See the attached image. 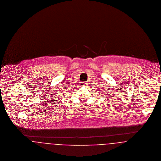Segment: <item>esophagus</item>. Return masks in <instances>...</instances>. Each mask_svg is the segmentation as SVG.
Returning <instances> with one entry per match:
<instances>
[{
  "label": "esophagus",
  "instance_id": "esophagus-1",
  "mask_svg": "<svg viewBox=\"0 0 161 161\" xmlns=\"http://www.w3.org/2000/svg\"><path fill=\"white\" fill-rule=\"evenodd\" d=\"M87 85V83H86V82H82V83H80V85H81V86H85V85Z\"/></svg>",
  "mask_w": 161,
  "mask_h": 161
}]
</instances>
